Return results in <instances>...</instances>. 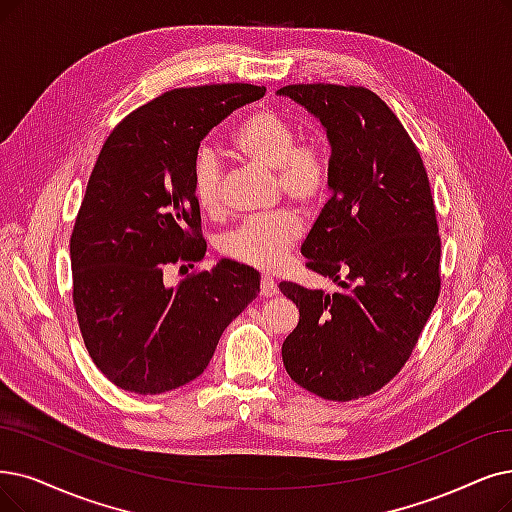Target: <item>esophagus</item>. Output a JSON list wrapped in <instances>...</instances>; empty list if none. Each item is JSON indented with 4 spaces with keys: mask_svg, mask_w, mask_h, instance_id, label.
<instances>
[{
    "mask_svg": "<svg viewBox=\"0 0 512 512\" xmlns=\"http://www.w3.org/2000/svg\"><path fill=\"white\" fill-rule=\"evenodd\" d=\"M277 292H279V288H277V283L273 281V277L264 275V277L260 279V296L273 298V296H277Z\"/></svg>",
    "mask_w": 512,
    "mask_h": 512,
    "instance_id": "obj_1",
    "label": "esophagus"
}]
</instances>
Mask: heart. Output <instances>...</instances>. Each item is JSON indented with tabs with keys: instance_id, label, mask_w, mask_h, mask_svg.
Segmentation results:
<instances>
[{
	"instance_id": "heart-1",
	"label": "heart",
	"mask_w": 512,
	"mask_h": 512,
	"mask_svg": "<svg viewBox=\"0 0 512 512\" xmlns=\"http://www.w3.org/2000/svg\"><path fill=\"white\" fill-rule=\"evenodd\" d=\"M233 151L248 163L273 172L285 199L311 210L330 191V153L319 140H300L288 117L271 109H258L239 121L231 134ZM222 168L214 151L201 149L191 166V189L201 212L220 210ZM302 235V222L290 210H277L239 222L220 239V252L248 267L273 271L288 258Z\"/></svg>"
}]
</instances>
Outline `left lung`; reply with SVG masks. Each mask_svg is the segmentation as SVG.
Listing matches in <instances>:
<instances>
[{
    "instance_id": "1",
    "label": "left lung",
    "mask_w": 512,
    "mask_h": 512,
    "mask_svg": "<svg viewBox=\"0 0 512 512\" xmlns=\"http://www.w3.org/2000/svg\"><path fill=\"white\" fill-rule=\"evenodd\" d=\"M330 142V201L302 243L327 294L281 281L300 311L281 346L285 372L323 399L376 393L410 359L441 288V239L422 157L372 90L298 84L277 90Z\"/></svg>"
}]
</instances>
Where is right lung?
<instances>
[{
    "mask_svg": "<svg viewBox=\"0 0 512 512\" xmlns=\"http://www.w3.org/2000/svg\"><path fill=\"white\" fill-rule=\"evenodd\" d=\"M262 96L250 84L172 90L102 145L71 235L73 304L92 361L124 391L159 395L201 376L260 292V273L227 258L174 288L163 271L206 256L191 189L201 140Z\"/></svg>",
    "mask_w": 512,
    "mask_h": 512,
    "instance_id": "obj_1",
    "label": "right lung"
}]
</instances>
